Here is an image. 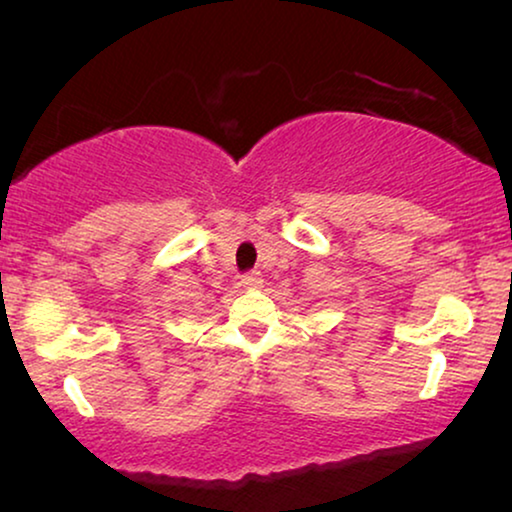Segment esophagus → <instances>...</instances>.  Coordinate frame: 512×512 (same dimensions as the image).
Here are the masks:
<instances>
[{
  "label": "esophagus",
  "mask_w": 512,
  "mask_h": 512,
  "mask_svg": "<svg viewBox=\"0 0 512 512\" xmlns=\"http://www.w3.org/2000/svg\"><path fill=\"white\" fill-rule=\"evenodd\" d=\"M242 286H244V289H249V291L261 289V286H263L261 272H249V275H244L242 277Z\"/></svg>",
  "instance_id": "esophagus-1"
}]
</instances>
